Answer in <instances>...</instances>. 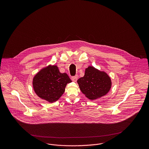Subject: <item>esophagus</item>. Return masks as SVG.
Returning a JSON list of instances; mask_svg holds the SVG:
<instances>
[{"label": "esophagus", "mask_w": 149, "mask_h": 149, "mask_svg": "<svg viewBox=\"0 0 149 149\" xmlns=\"http://www.w3.org/2000/svg\"><path fill=\"white\" fill-rule=\"evenodd\" d=\"M71 80H72L73 81L76 82V81H77V80H78V75H75V76H74V77H71Z\"/></svg>", "instance_id": "esophagus-1"}]
</instances>
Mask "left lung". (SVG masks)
<instances>
[{
	"label": "left lung",
	"mask_w": 149,
	"mask_h": 149,
	"mask_svg": "<svg viewBox=\"0 0 149 149\" xmlns=\"http://www.w3.org/2000/svg\"><path fill=\"white\" fill-rule=\"evenodd\" d=\"M77 82L81 92L91 100L105 95L112 85L111 78L106 72L99 71L93 66L85 69L84 76L79 78Z\"/></svg>",
	"instance_id": "1"
}]
</instances>
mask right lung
Masks as SVG:
<instances>
[{"label":"right lung","mask_w":149,"mask_h":149,"mask_svg":"<svg viewBox=\"0 0 149 149\" xmlns=\"http://www.w3.org/2000/svg\"><path fill=\"white\" fill-rule=\"evenodd\" d=\"M71 82L67 74L61 73L56 65H49L36 74L32 83L40 98L52 103L61 97L67 84Z\"/></svg>","instance_id":"right-lung-1"}]
</instances>
